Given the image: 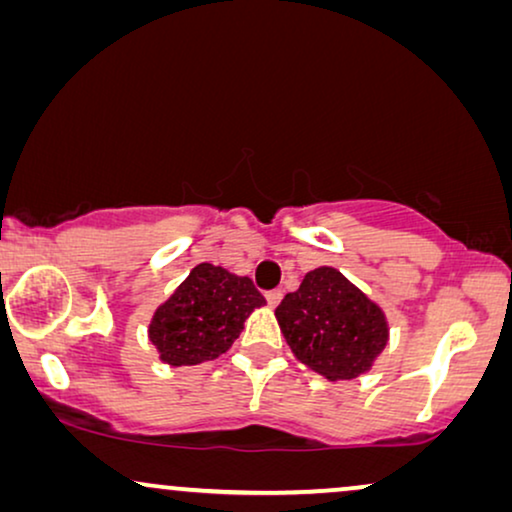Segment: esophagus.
I'll use <instances>...</instances> for the list:
<instances>
[{"label": "esophagus", "mask_w": 512, "mask_h": 512, "mask_svg": "<svg viewBox=\"0 0 512 512\" xmlns=\"http://www.w3.org/2000/svg\"><path fill=\"white\" fill-rule=\"evenodd\" d=\"M282 296H284V293L279 291V289H275V291H268V293H265V300H268V305H270V307H277L279 303H282Z\"/></svg>", "instance_id": "esophagus-1"}]
</instances>
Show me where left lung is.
Instances as JSON below:
<instances>
[{
	"label": "left lung",
	"instance_id": "8db88e82",
	"mask_svg": "<svg viewBox=\"0 0 512 512\" xmlns=\"http://www.w3.org/2000/svg\"><path fill=\"white\" fill-rule=\"evenodd\" d=\"M275 317L296 359L331 382L368 373L389 342L382 307L328 265L307 272Z\"/></svg>",
	"mask_w": 512,
	"mask_h": 512
}]
</instances>
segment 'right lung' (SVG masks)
<instances>
[{
  "label": "right lung",
  "instance_id": "1",
  "mask_svg": "<svg viewBox=\"0 0 512 512\" xmlns=\"http://www.w3.org/2000/svg\"><path fill=\"white\" fill-rule=\"evenodd\" d=\"M261 305L265 298L249 277L200 263L153 312L149 340L167 366H198L228 352Z\"/></svg>",
  "mask_w": 512,
  "mask_h": 512
}]
</instances>
